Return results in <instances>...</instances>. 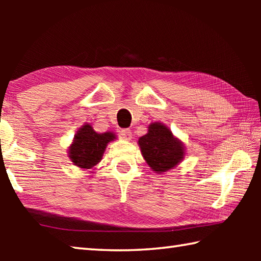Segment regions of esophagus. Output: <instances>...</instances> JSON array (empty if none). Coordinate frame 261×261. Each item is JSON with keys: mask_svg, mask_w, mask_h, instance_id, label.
Instances as JSON below:
<instances>
[{"mask_svg": "<svg viewBox=\"0 0 261 261\" xmlns=\"http://www.w3.org/2000/svg\"><path fill=\"white\" fill-rule=\"evenodd\" d=\"M120 135H121L122 138H124L125 140H131V138H132V132L129 129L121 130Z\"/></svg>", "mask_w": 261, "mask_h": 261, "instance_id": "esophagus-1", "label": "esophagus"}]
</instances>
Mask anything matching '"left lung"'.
<instances>
[{"mask_svg":"<svg viewBox=\"0 0 261 261\" xmlns=\"http://www.w3.org/2000/svg\"><path fill=\"white\" fill-rule=\"evenodd\" d=\"M138 145L145 161L158 174L174 169L185 156L183 141L161 122L151 123L147 134L138 139Z\"/></svg>","mask_w":261,"mask_h":261,"instance_id":"1","label":"left lung"}]
</instances>
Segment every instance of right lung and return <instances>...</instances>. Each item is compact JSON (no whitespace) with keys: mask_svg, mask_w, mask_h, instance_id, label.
I'll return each instance as SVG.
<instances>
[{"mask_svg":"<svg viewBox=\"0 0 261 261\" xmlns=\"http://www.w3.org/2000/svg\"><path fill=\"white\" fill-rule=\"evenodd\" d=\"M116 138L112 131L99 134L90 123H85L74 135L68 149V156L81 169H93L102 159L107 145Z\"/></svg>","mask_w":261,"mask_h":261,"instance_id":"add662e5","label":"right lung"}]
</instances>
